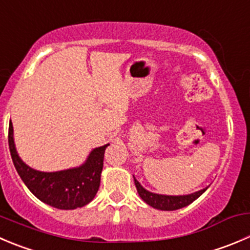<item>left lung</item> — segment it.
Wrapping results in <instances>:
<instances>
[{
  "instance_id": "1",
  "label": "left lung",
  "mask_w": 250,
  "mask_h": 250,
  "mask_svg": "<svg viewBox=\"0 0 250 250\" xmlns=\"http://www.w3.org/2000/svg\"><path fill=\"white\" fill-rule=\"evenodd\" d=\"M134 177V176H133ZM134 184L137 187L138 194L140 195L143 200L150 207L155 208L157 210H165V211H172V210H178L182 208L187 207V205L192 204L195 199L200 197L205 190L208 189L204 188L202 190H198V192L192 193V194L187 195H165V194H156V193H151L149 190H146L145 188H143L142 184L135 179L134 177Z\"/></svg>"
}]
</instances>
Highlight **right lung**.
<instances>
[{"label":"right lung","mask_w":250,"mask_h":250,"mask_svg":"<svg viewBox=\"0 0 250 250\" xmlns=\"http://www.w3.org/2000/svg\"><path fill=\"white\" fill-rule=\"evenodd\" d=\"M8 144L14 167L28 189L45 204L61 210H73L89 204L100 187L106 147H95L82 166L56 172H41L24 164L17 152L13 125L9 123Z\"/></svg>","instance_id":"obj_1"}]
</instances>
